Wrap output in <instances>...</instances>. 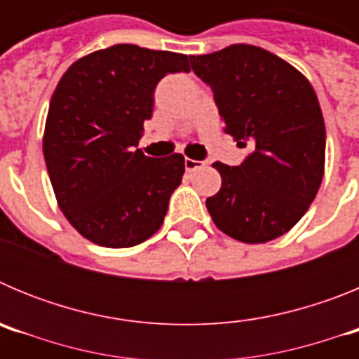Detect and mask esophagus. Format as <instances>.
Listing matches in <instances>:
<instances>
[{
	"label": "esophagus",
	"instance_id": "esophagus-1",
	"mask_svg": "<svg viewBox=\"0 0 359 359\" xmlns=\"http://www.w3.org/2000/svg\"><path fill=\"white\" fill-rule=\"evenodd\" d=\"M205 161H199V160H190V158H185V169L187 172H196V170L203 169L205 167Z\"/></svg>",
	"mask_w": 359,
	"mask_h": 359
}]
</instances>
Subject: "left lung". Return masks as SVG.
<instances>
[{
	"label": "left lung",
	"mask_w": 359,
	"mask_h": 359,
	"mask_svg": "<svg viewBox=\"0 0 359 359\" xmlns=\"http://www.w3.org/2000/svg\"><path fill=\"white\" fill-rule=\"evenodd\" d=\"M212 88L224 133L252 149L237 167L215 161L221 189L207 199L215 226L241 243H268L300 221L325 163V123L313 86L275 53L231 44L190 55Z\"/></svg>",
	"instance_id": "1"
}]
</instances>
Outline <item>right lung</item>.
Returning a JSON list of instances; mask_svg holds the SVG:
<instances>
[{
	"label": "right lung",
	"instance_id": "right-lung-1",
	"mask_svg": "<svg viewBox=\"0 0 359 359\" xmlns=\"http://www.w3.org/2000/svg\"><path fill=\"white\" fill-rule=\"evenodd\" d=\"M183 53L115 44L73 62L57 84L43 152L62 214L106 248H129L160 230L185 158L145 156L138 142L156 84L190 72Z\"/></svg>",
	"mask_w": 359,
	"mask_h": 359
}]
</instances>
